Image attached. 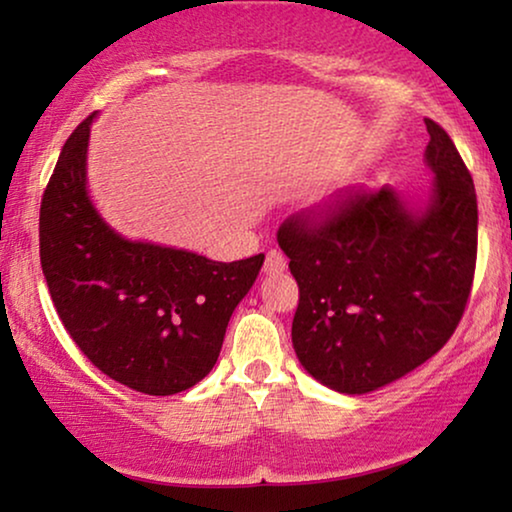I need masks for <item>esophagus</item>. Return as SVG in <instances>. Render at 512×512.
<instances>
[{
	"label": "esophagus",
	"mask_w": 512,
	"mask_h": 512,
	"mask_svg": "<svg viewBox=\"0 0 512 512\" xmlns=\"http://www.w3.org/2000/svg\"><path fill=\"white\" fill-rule=\"evenodd\" d=\"M284 268H286V256L279 249H270L268 254H265L263 270L268 272V275H275V272H282Z\"/></svg>",
	"instance_id": "obj_1"
}]
</instances>
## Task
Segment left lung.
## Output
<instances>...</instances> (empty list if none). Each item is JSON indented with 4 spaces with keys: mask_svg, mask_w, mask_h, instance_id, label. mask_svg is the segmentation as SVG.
<instances>
[{
    "mask_svg": "<svg viewBox=\"0 0 512 512\" xmlns=\"http://www.w3.org/2000/svg\"><path fill=\"white\" fill-rule=\"evenodd\" d=\"M424 207L391 186L345 191L286 219L277 242L291 258L298 361L340 394H368L429 361L452 338L471 296L478 198L450 135L426 118Z\"/></svg>",
    "mask_w": 512,
    "mask_h": 512,
    "instance_id": "left-lung-1",
    "label": "left lung"
}]
</instances>
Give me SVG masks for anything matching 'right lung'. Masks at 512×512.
Instances as JSON below:
<instances>
[{"label": "right lung", "instance_id": "add662e5", "mask_svg": "<svg viewBox=\"0 0 512 512\" xmlns=\"http://www.w3.org/2000/svg\"><path fill=\"white\" fill-rule=\"evenodd\" d=\"M93 118L69 135L41 198V270L62 326L95 368L142 394H179L214 368L265 256L219 263L111 230L86 188Z\"/></svg>", "mask_w": 512, "mask_h": 512}]
</instances>
